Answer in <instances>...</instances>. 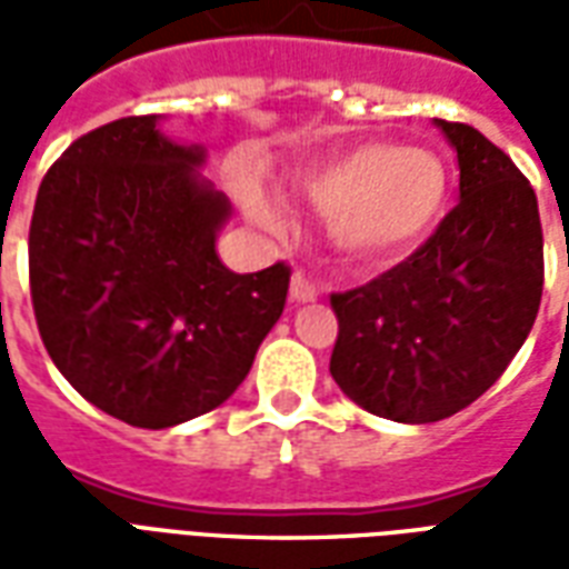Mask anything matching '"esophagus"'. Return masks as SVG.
<instances>
[{
    "label": "esophagus",
    "mask_w": 569,
    "mask_h": 569,
    "mask_svg": "<svg viewBox=\"0 0 569 569\" xmlns=\"http://www.w3.org/2000/svg\"><path fill=\"white\" fill-rule=\"evenodd\" d=\"M317 296H320V286L313 283L308 273H292V286H289V298H292V301L305 305V301H317Z\"/></svg>",
    "instance_id": "esophagus-1"
}]
</instances>
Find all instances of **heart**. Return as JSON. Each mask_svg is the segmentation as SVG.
Wrapping results in <instances>:
<instances>
[{"label":"heart","mask_w":569,"mask_h":569,"mask_svg":"<svg viewBox=\"0 0 569 569\" xmlns=\"http://www.w3.org/2000/svg\"><path fill=\"white\" fill-rule=\"evenodd\" d=\"M296 188L322 212H332L335 240L357 256L383 259L418 247L448 203V170L439 154L393 142H359L335 151L296 176ZM264 228L283 216L261 194L249 198Z\"/></svg>","instance_id":"obj_1"}]
</instances>
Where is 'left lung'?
<instances>
[{"mask_svg": "<svg viewBox=\"0 0 569 569\" xmlns=\"http://www.w3.org/2000/svg\"><path fill=\"white\" fill-rule=\"evenodd\" d=\"M436 124L457 149L460 203L406 261L329 298L335 383L399 423L472 406L521 350L542 298V224L527 176L476 128Z\"/></svg>", "mask_w": 569, "mask_h": 569, "instance_id": "1", "label": "left lung"}]
</instances>
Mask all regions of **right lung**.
Segmentation results:
<instances>
[{"instance_id": "right-lung-1", "label": "right lung", "mask_w": 569, "mask_h": 569, "mask_svg": "<svg viewBox=\"0 0 569 569\" xmlns=\"http://www.w3.org/2000/svg\"><path fill=\"white\" fill-rule=\"evenodd\" d=\"M158 116L109 121L44 173L30 222V296L60 375L130 427L167 429L222 406L280 320L289 264L234 273L216 256L228 200L203 149Z\"/></svg>"}]
</instances>
